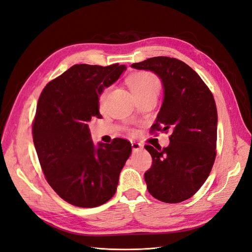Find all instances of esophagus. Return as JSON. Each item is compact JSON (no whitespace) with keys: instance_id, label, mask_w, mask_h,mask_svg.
<instances>
[{"instance_id":"34e87169","label":"esophagus","mask_w":252,"mask_h":252,"mask_svg":"<svg viewBox=\"0 0 252 252\" xmlns=\"http://www.w3.org/2000/svg\"><path fill=\"white\" fill-rule=\"evenodd\" d=\"M131 146H132L133 151H139V150L143 149V145L141 143H138V142H132Z\"/></svg>"}]
</instances>
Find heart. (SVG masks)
<instances>
[{"mask_svg":"<svg viewBox=\"0 0 252 252\" xmlns=\"http://www.w3.org/2000/svg\"><path fill=\"white\" fill-rule=\"evenodd\" d=\"M127 84L130 88L131 93L134 96L144 95V94H155L158 95L161 89V81L158 80L156 74L142 71L131 74L127 79ZM106 94H107V89L103 90L100 95V105L103 106L105 103Z\"/></svg>","mask_w":252,"mask_h":252,"instance_id":"heart-1","label":"heart"}]
</instances>
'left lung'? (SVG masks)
Listing matches in <instances>:
<instances>
[{
    "mask_svg": "<svg viewBox=\"0 0 252 252\" xmlns=\"http://www.w3.org/2000/svg\"><path fill=\"white\" fill-rule=\"evenodd\" d=\"M155 72L164 88L162 107L152 131H171L167 147L146 145L152 157L145 172L149 193L164 203H180L201 188L216 159L218 112L209 88L191 67L168 57L131 65Z\"/></svg>",
    "mask_w": 252,
    "mask_h": 252,
    "instance_id": "obj_1",
    "label": "left lung"
}]
</instances>
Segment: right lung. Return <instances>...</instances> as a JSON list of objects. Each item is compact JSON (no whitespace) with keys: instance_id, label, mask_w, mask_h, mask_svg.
<instances>
[{"instance_id":"right-lung-1","label":"right lung","mask_w":252,"mask_h":252,"mask_svg":"<svg viewBox=\"0 0 252 252\" xmlns=\"http://www.w3.org/2000/svg\"><path fill=\"white\" fill-rule=\"evenodd\" d=\"M125 65H73L49 82L37 102L33 144L51 188L66 202L94 208L117 191L120 172L131 155V144L91 140L88 122L101 119L98 96L118 81Z\"/></svg>"}]
</instances>
